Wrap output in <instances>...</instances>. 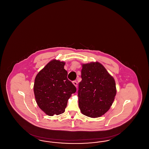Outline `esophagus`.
<instances>
[{"instance_id": "esophagus-1", "label": "esophagus", "mask_w": 149, "mask_h": 149, "mask_svg": "<svg viewBox=\"0 0 149 149\" xmlns=\"http://www.w3.org/2000/svg\"><path fill=\"white\" fill-rule=\"evenodd\" d=\"M72 84L75 85L76 87H77V85H78V83H77L76 81H72Z\"/></svg>"}]
</instances>
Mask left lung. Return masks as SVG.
Instances as JSON below:
<instances>
[{
    "label": "left lung",
    "mask_w": 149,
    "mask_h": 149,
    "mask_svg": "<svg viewBox=\"0 0 149 149\" xmlns=\"http://www.w3.org/2000/svg\"><path fill=\"white\" fill-rule=\"evenodd\" d=\"M82 80L79 84V107L91 118L99 117L112 105L116 95L113 77L99 62L82 64Z\"/></svg>",
    "instance_id": "8db88e82"
}]
</instances>
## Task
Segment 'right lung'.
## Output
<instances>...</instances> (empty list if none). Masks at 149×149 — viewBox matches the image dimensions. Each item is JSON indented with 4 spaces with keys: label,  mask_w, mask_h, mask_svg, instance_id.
<instances>
[{
    "label": "right lung",
    "mask_w": 149,
    "mask_h": 149,
    "mask_svg": "<svg viewBox=\"0 0 149 149\" xmlns=\"http://www.w3.org/2000/svg\"><path fill=\"white\" fill-rule=\"evenodd\" d=\"M65 62L52 60L36 77L33 91L40 108L50 116L63 113L76 87L67 78Z\"/></svg>",
    "instance_id": "right-lung-1"
}]
</instances>
